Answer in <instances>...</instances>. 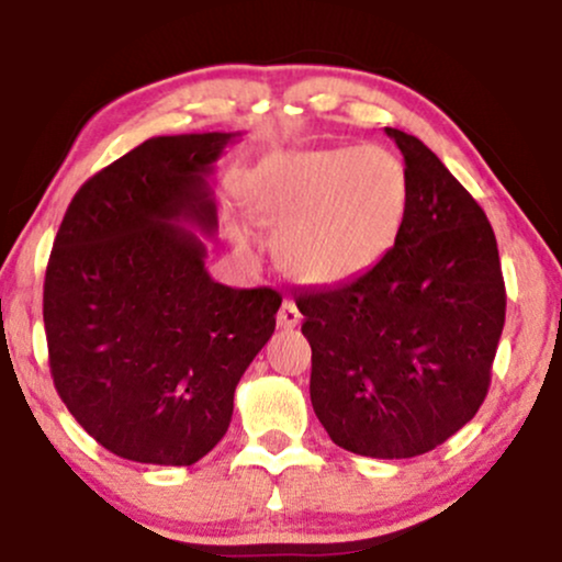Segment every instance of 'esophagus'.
Segmentation results:
<instances>
[{
    "label": "esophagus",
    "mask_w": 562,
    "mask_h": 562,
    "mask_svg": "<svg viewBox=\"0 0 562 562\" xmlns=\"http://www.w3.org/2000/svg\"><path fill=\"white\" fill-rule=\"evenodd\" d=\"M299 322H301L299 306H295V303L290 301V299L282 301L280 312H277V327H280V330H293V327L299 325Z\"/></svg>",
    "instance_id": "obj_1"
}]
</instances>
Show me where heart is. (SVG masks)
<instances>
[{
	"label": "heart",
	"mask_w": 562,
	"mask_h": 562,
	"mask_svg": "<svg viewBox=\"0 0 562 562\" xmlns=\"http://www.w3.org/2000/svg\"><path fill=\"white\" fill-rule=\"evenodd\" d=\"M243 205L277 235V259L303 285H340L391 254L409 214V177L383 145L293 150L243 184ZM245 248V235L229 227Z\"/></svg>",
	"instance_id": "heart-1"
}]
</instances>
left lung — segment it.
I'll return each instance as SVG.
<instances>
[{
	"mask_svg": "<svg viewBox=\"0 0 562 562\" xmlns=\"http://www.w3.org/2000/svg\"><path fill=\"white\" fill-rule=\"evenodd\" d=\"M404 156L409 214L378 267L295 299L312 346V406L340 449L425 454L486 398L505 327L492 224L434 150L385 128Z\"/></svg>",
	"mask_w": 562,
	"mask_h": 562,
	"instance_id": "1",
	"label": "left lung"
}]
</instances>
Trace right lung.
Masks as SVG:
<instances>
[{
  "label": "right lung",
  "instance_id": "right-lung-1",
  "mask_svg": "<svg viewBox=\"0 0 562 562\" xmlns=\"http://www.w3.org/2000/svg\"><path fill=\"white\" fill-rule=\"evenodd\" d=\"M240 132L153 137L70 200L44 277L55 389L113 454L192 465L222 441L235 389L274 333L282 295L205 272L211 177Z\"/></svg>",
  "mask_w": 562,
  "mask_h": 562
}]
</instances>
